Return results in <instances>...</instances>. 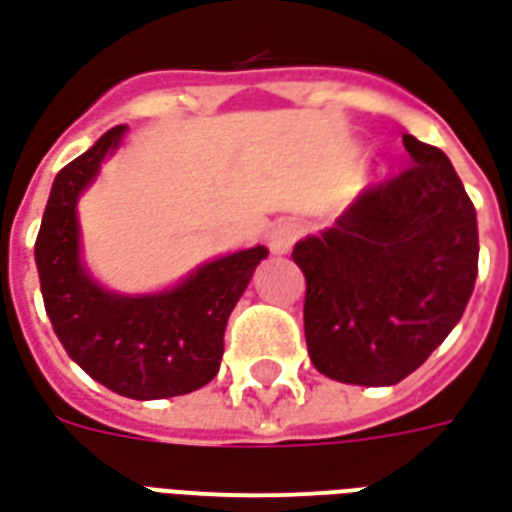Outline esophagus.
Listing matches in <instances>:
<instances>
[{
    "instance_id": "34e87169",
    "label": "esophagus",
    "mask_w": 512,
    "mask_h": 512,
    "mask_svg": "<svg viewBox=\"0 0 512 512\" xmlns=\"http://www.w3.org/2000/svg\"><path fill=\"white\" fill-rule=\"evenodd\" d=\"M301 233H304L301 222H295V219H279V222L268 230V249H271L274 255H285V252H290V246L301 238Z\"/></svg>"
}]
</instances>
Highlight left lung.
<instances>
[{"instance_id":"8db88e82","label":"left lung","mask_w":512,"mask_h":512,"mask_svg":"<svg viewBox=\"0 0 512 512\" xmlns=\"http://www.w3.org/2000/svg\"><path fill=\"white\" fill-rule=\"evenodd\" d=\"M412 165L363 189L336 225L298 241L314 369L396 385L445 342L478 276V222L450 160L404 135Z\"/></svg>"}]
</instances>
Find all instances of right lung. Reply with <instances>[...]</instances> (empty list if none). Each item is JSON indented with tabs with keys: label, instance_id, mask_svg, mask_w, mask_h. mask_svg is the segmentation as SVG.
<instances>
[{
	"label": "right lung",
	"instance_id": "right-lung-1",
	"mask_svg": "<svg viewBox=\"0 0 512 512\" xmlns=\"http://www.w3.org/2000/svg\"><path fill=\"white\" fill-rule=\"evenodd\" d=\"M121 135L124 124L105 132L51 187L34 241L45 312L67 355L113 393L140 401L184 396L217 377L227 317L268 249L206 263L170 293L127 298L94 285L78 257L75 200Z\"/></svg>",
	"mask_w": 512,
	"mask_h": 512
}]
</instances>
